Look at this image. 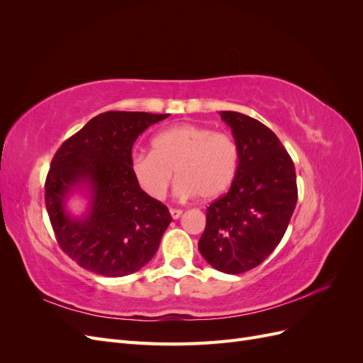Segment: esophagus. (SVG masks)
<instances>
[{"label": "esophagus", "mask_w": 363, "mask_h": 363, "mask_svg": "<svg viewBox=\"0 0 363 363\" xmlns=\"http://www.w3.org/2000/svg\"><path fill=\"white\" fill-rule=\"evenodd\" d=\"M169 213H171L172 219H179L183 212L180 211V208H169Z\"/></svg>", "instance_id": "34e87169"}]
</instances>
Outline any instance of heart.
<instances>
[{
  "label": "heart",
  "instance_id": "b5f03b06",
  "mask_svg": "<svg viewBox=\"0 0 363 363\" xmlns=\"http://www.w3.org/2000/svg\"><path fill=\"white\" fill-rule=\"evenodd\" d=\"M238 163L233 138L203 125L179 124L152 138L151 152L131 157V171L151 199H163L175 169L177 196L192 199L199 194L203 200H213L233 183Z\"/></svg>",
  "mask_w": 363,
  "mask_h": 363
}]
</instances>
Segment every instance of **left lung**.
<instances>
[{"label":"left lung","mask_w":363,"mask_h":363,"mask_svg":"<svg viewBox=\"0 0 363 363\" xmlns=\"http://www.w3.org/2000/svg\"><path fill=\"white\" fill-rule=\"evenodd\" d=\"M232 128L239 151L230 191L207 207L199 250L225 274L256 268L276 250L295 211L294 162L267 125L244 113H219Z\"/></svg>","instance_id":"left-lung-1"}]
</instances>
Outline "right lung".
<instances>
[{"label":"right lung","mask_w":363,"mask_h":363,"mask_svg":"<svg viewBox=\"0 0 363 363\" xmlns=\"http://www.w3.org/2000/svg\"><path fill=\"white\" fill-rule=\"evenodd\" d=\"M169 113L106 112L65 140L51 162L45 204L57 242L87 271L124 277L156 255L172 218L167 206L140 189L131 148L140 133ZM86 200L79 217L70 196Z\"/></svg>","instance_id":"1"}]
</instances>
